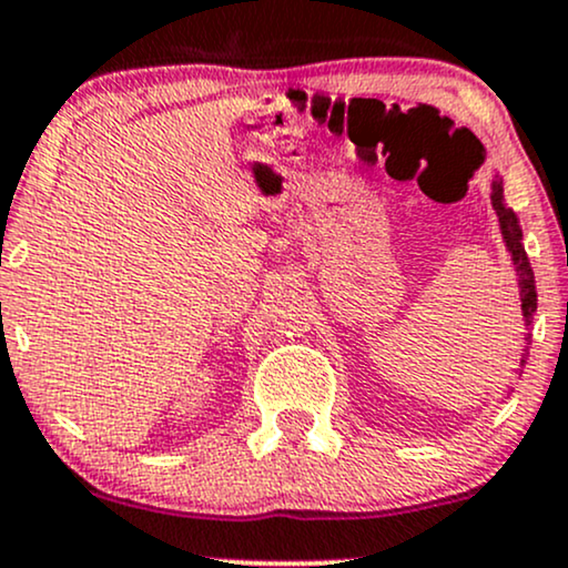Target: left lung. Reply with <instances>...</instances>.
I'll return each mask as SVG.
<instances>
[{
  "label": "left lung",
  "instance_id": "1",
  "mask_svg": "<svg viewBox=\"0 0 568 568\" xmlns=\"http://www.w3.org/2000/svg\"><path fill=\"white\" fill-rule=\"evenodd\" d=\"M491 205H494V211H497L501 240H505V247H507V253H510L513 266H515V275H518L520 312H524V325H526V336L524 338H526V344H529V338H531L529 328H531V321H534V312H537V285H534V272H531L529 256H526L524 232H520L518 216H515V213H513V207L505 205V194H501L499 173L491 179ZM526 352H529V349H524V355H520L518 374H520V371H524Z\"/></svg>",
  "mask_w": 568,
  "mask_h": 568
}]
</instances>
